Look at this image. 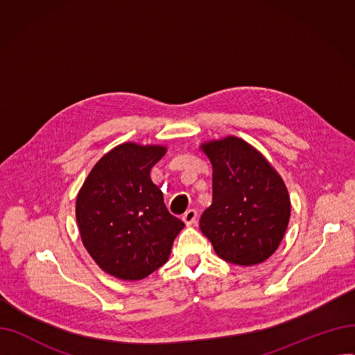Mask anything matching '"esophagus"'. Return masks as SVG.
<instances>
[{
  "label": "esophagus",
  "instance_id": "obj_1",
  "mask_svg": "<svg viewBox=\"0 0 355 355\" xmlns=\"http://www.w3.org/2000/svg\"><path fill=\"white\" fill-rule=\"evenodd\" d=\"M182 220H184V223H185V225H187V226L196 225V221H197V211H196L194 209L187 210V211H185V213L182 214Z\"/></svg>",
  "mask_w": 355,
  "mask_h": 355
}]
</instances>
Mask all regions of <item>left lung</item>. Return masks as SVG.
I'll return each mask as SVG.
<instances>
[{
	"label": "left lung",
	"mask_w": 355,
	"mask_h": 355,
	"mask_svg": "<svg viewBox=\"0 0 355 355\" xmlns=\"http://www.w3.org/2000/svg\"><path fill=\"white\" fill-rule=\"evenodd\" d=\"M201 148L213 165V202L200 218L202 234L229 263L263 262L277 249L289 223L285 182L243 139L229 137Z\"/></svg>",
	"instance_id": "1"
}]
</instances>
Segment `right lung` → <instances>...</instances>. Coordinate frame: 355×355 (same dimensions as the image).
Returning <instances> with one entry per match:
<instances>
[{
  "mask_svg": "<svg viewBox=\"0 0 355 355\" xmlns=\"http://www.w3.org/2000/svg\"><path fill=\"white\" fill-rule=\"evenodd\" d=\"M164 146L122 144L102 157L78 194L82 241L106 273L138 281L161 268L184 223L149 177Z\"/></svg>",
  "mask_w": 355,
  "mask_h": 355,
  "instance_id": "add662e5",
  "label": "right lung"
}]
</instances>
